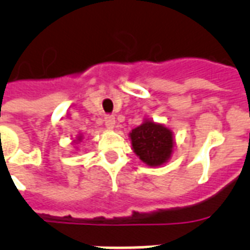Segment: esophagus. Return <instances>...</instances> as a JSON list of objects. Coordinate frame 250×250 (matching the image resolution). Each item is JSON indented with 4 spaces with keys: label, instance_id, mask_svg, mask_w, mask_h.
I'll use <instances>...</instances> for the list:
<instances>
[{
    "label": "esophagus",
    "instance_id": "1",
    "mask_svg": "<svg viewBox=\"0 0 250 250\" xmlns=\"http://www.w3.org/2000/svg\"><path fill=\"white\" fill-rule=\"evenodd\" d=\"M105 125L109 129L114 128V125H115V118L113 115H106L105 117Z\"/></svg>",
    "mask_w": 250,
    "mask_h": 250
}]
</instances>
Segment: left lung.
Here are the masks:
<instances>
[{
	"mask_svg": "<svg viewBox=\"0 0 250 250\" xmlns=\"http://www.w3.org/2000/svg\"><path fill=\"white\" fill-rule=\"evenodd\" d=\"M129 137L133 152L148 166L156 167L164 165L172 153V132L160 123L144 121L143 125L132 129Z\"/></svg>",
	"mask_w": 250,
	"mask_h": 250,
	"instance_id": "1",
	"label": "left lung"
}]
</instances>
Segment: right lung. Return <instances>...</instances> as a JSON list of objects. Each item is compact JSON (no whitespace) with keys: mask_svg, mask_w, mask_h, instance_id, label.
<instances>
[{"mask_svg":"<svg viewBox=\"0 0 250 250\" xmlns=\"http://www.w3.org/2000/svg\"><path fill=\"white\" fill-rule=\"evenodd\" d=\"M78 140H79V141H80V140H82V137H79V139H78Z\"/></svg>","mask_w":250,"mask_h":250,"instance_id":"add662e5","label":"right lung"}]
</instances>
